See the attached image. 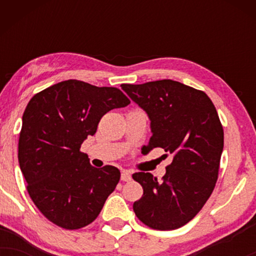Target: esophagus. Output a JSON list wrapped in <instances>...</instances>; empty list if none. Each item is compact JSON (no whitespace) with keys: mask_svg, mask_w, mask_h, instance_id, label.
<instances>
[{"mask_svg":"<svg viewBox=\"0 0 256 256\" xmlns=\"http://www.w3.org/2000/svg\"><path fill=\"white\" fill-rule=\"evenodd\" d=\"M121 180L122 182H129V180H132V174H130V172H129V171H127V170H124L121 172Z\"/></svg>","mask_w":256,"mask_h":256,"instance_id":"1","label":"esophagus"}]
</instances>
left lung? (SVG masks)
I'll list each match as a JSON object with an SVG mask.
<instances>
[{
    "mask_svg": "<svg viewBox=\"0 0 256 256\" xmlns=\"http://www.w3.org/2000/svg\"><path fill=\"white\" fill-rule=\"evenodd\" d=\"M121 87L152 121L148 152L163 148L174 156L160 180L132 174L143 188L132 208L150 228H180L197 216L218 180L224 129L214 104L202 90L170 79Z\"/></svg>",
    "mask_w": 256,
    "mask_h": 256,
    "instance_id": "1",
    "label": "left lung"
}]
</instances>
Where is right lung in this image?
Wrapping results in <instances>:
<instances>
[{
	"label": "right lung",
	"instance_id": "obj_1",
	"mask_svg": "<svg viewBox=\"0 0 256 256\" xmlns=\"http://www.w3.org/2000/svg\"><path fill=\"white\" fill-rule=\"evenodd\" d=\"M130 100L116 87L70 79L34 94L23 114L18 162L26 190L45 218L65 230L96 219L120 180L112 166H92L80 146L107 112Z\"/></svg>",
	"mask_w": 256,
	"mask_h": 256
}]
</instances>
